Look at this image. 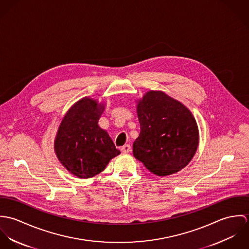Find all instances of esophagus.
<instances>
[{"label":"esophagus","mask_w":249,"mask_h":249,"mask_svg":"<svg viewBox=\"0 0 249 249\" xmlns=\"http://www.w3.org/2000/svg\"><path fill=\"white\" fill-rule=\"evenodd\" d=\"M121 150H122V152H124V153H128V152L131 151V146H130V144H127V143H126V144H124V145L122 146Z\"/></svg>","instance_id":"esophagus-1"}]
</instances>
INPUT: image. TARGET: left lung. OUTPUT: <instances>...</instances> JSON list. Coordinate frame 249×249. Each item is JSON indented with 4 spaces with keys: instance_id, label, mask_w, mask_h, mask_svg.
<instances>
[{
    "instance_id": "1",
    "label": "left lung",
    "mask_w": 249,
    "mask_h": 249,
    "mask_svg": "<svg viewBox=\"0 0 249 249\" xmlns=\"http://www.w3.org/2000/svg\"><path fill=\"white\" fill-rule=\"evenodd\" d=\"M141 131L133 154L151 173L163 177L182 170L198 145V128L191 111L160 91H149L137 106Z\"/></svg>"
}]
</instances>
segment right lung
Returning <instances> with one entry per match:
<instances>
[{
  "instance_id": "add662e5",
  "label": "right lung",
  "mask_w": 249,
  "mask_h": 249,
  "mask_svg": "<svg viewBox=\"0 0 249 249\" xmlns=\"http://www.w3.org/2000/svg\"><path fill=\"white\" fill-rule=\"evenodd\" d=\"M105 110L102 104L84 98L63 118L54 142L61 164L72 175L89 178L103 172L120 150L98 122Z\"/></svg>"
}]
</instances>
